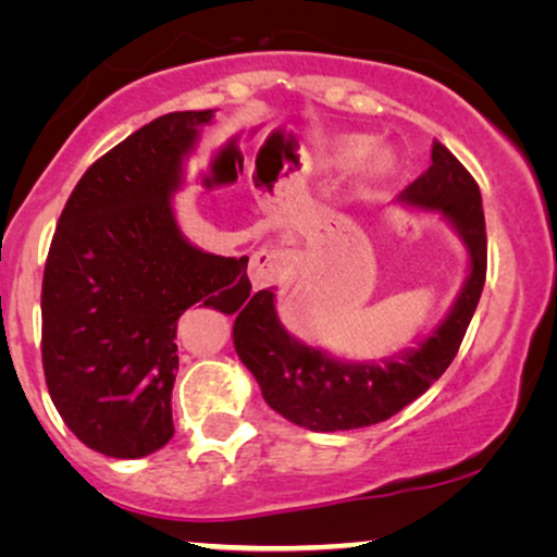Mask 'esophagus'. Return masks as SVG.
<instances>
[{"label": "esophagus", "mask_w": 557, "mask_h": 557, "mask_svg": "<svg viewBox=\"0 0 557 557\" xmlns=\"http://www.w3.org/2000/svg\"><path fill=\"white\" fill-rule=\"evenodd\" d=\"M288 253L284 248L276 246H265L258 248L253 256H250V265H248V278L256 288H265L284 281L288 273Z\"/></svg>", "instance_id": "esophagus-1"}]
</instances>
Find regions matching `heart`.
Wrapping results in <instances>:
<instances>
[{
  "label": "heart",
  "instance_id": "b5f03b06",
  "mask_svg": "<svg viewBox=\"0 0 557 557\" xmlns=\"http://www.w3.org/2000/svg\"><path fill=\"white\" fill-rule=\"evenodd\" d=\"M360 149H362L360 141H342L339 147H334L330 151L326 162L334 164V166H345V164L352 162L357 154H360ZM380 166H383V162H380V159H375V162H372V170H380Z\"/></svg>",
  "mask_w": 557,
  "mask_h": 557
}]
</instances>
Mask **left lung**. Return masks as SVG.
<instances>
[{
	"label": "left lung",
	"mask_w": 557,
	"mask_h": 557,
	"mask_svg": "<svg viewBox=\"0 0 557 557\" xmlns=\"http://www.w3.org/2000/svg\"><path fill=\"white\" fill-rule=\"evenodd\" d=\"M416 208L438 210L469 248V278L451 311L425 337L383 364L334 360L294 339L276 317L271 288L253 294L233 324L235 352L253 372L269 406L309 431H349L387 421L444 375L459 352L486 278V225L474 177L441 141L431 166L400 193Z\"/></svg>",
	"instance_id": "1"
}]
</instances>
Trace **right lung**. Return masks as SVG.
<instances>
[{"mask_svg": "<svg viewBox=\"0 0 557 557\" xmlns=\"http://www.w3.org/2000/svg\"><path fill=\"white\" fill-rule=\"evenodd\" d=\"M212 111H174L96 159L60 212L42 276V370L67 429L113 459L174 436L177 322L193 304L233 314L248 256L180 233L172 195Z\"/></svg>", "mask_w": 557, "mask_h": 557, "instance_id": "right-lung-1", "label": "right lung"}]
</instances>
